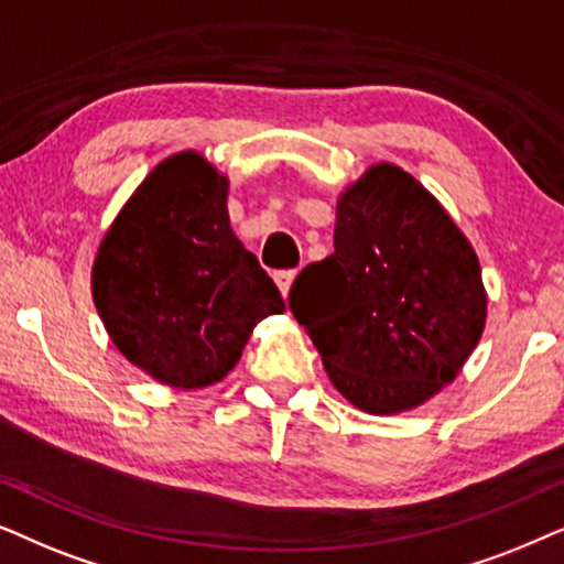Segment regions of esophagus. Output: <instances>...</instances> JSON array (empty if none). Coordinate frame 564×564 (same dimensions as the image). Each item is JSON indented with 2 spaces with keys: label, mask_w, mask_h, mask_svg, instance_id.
<instances>
[{
  "label": "esophagus",
  "mask_w": 564,
  "mask_h": 564,
  "mask_svg": "<svg viewBox=\"0 0 564 564\" xmlns=\"http://www.w3.org/2000/svg\"><path fill=\"white\" fill-rule=\"evenodd\" d=\"M273 278H275L278 289H281V294L289 296L291 283H294V278H296V270H278V273H275Z\"/></svg>",
  "instance_id": "obj_1"
}]
</instances>
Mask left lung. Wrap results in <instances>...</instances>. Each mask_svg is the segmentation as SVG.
Listing matches in <instances>:
<instances>
[{"instance_id":"1","label":"left lung","mask_w":564,"mask_h":564,"mask_svg":"<svg viewBox=\"0 0 564 564\" xmlns=\"http://www.w3.org/2000/svg\"><path fill=\"white\" fill-rule=\"evenodd\" d=\"M289 306L329 381L371 415L415 410L452 384L482 337L475 247L410 172L371 164L335 208V252L306 265Z\"/></svg>"}]
</instances>
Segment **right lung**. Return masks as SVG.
<instances>
[{
    "label": "right lung",
    "instance_id": "1",
    "mask_svg": "<svg viewBox=\"0 0 564 564\" xmlns=\"http://www.w3.org/2000/svg\"><path fill=\"white\" fill-rule=\"evenodd\" d=\"M227 195V175L204 154H172L97 247V314L112 345L160 384H216L237 366L254 325L286 310L231 231Z\"/></svg>",
    "mask_w": 564,
    "mask_h": 564
}]
</instances>
